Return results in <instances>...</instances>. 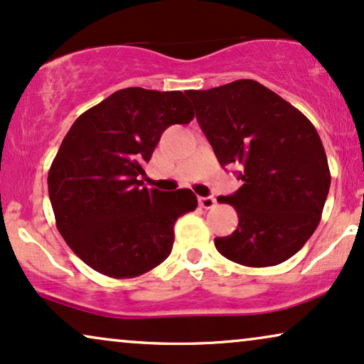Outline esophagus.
<instances>
[{
	"instance_id": "1",
	"label": "esophagus",
	"mask_w": 364,
	"mask_h": 364,
	"mask_svg": "<svg viewBox=\"0 0 364 364\" xmlns=\"http://www.w3.org/2000/svg\"><path fill=\"white\" fill-rule=\"evenodd\" d=\"M199 205L204 209H213L216 205V199L213 196L209 197H199Z\"/></svg>"
}]
</instances>
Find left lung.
<instances>
[{
  "label": "left lung",
  "instance_id": "1",
  "mask_svg": "<svg viewBox=\"0 0 364 364\" xmlns=\"http://www.w3.org/2000/svg\"><path fill=\"white\" fill-rule=\"evenodd\" d=\"M189 97L219 164L236 165L243 181L232 196L218 197L240 221L231 236L214 240L218 251L255 268L294 257L319 226L331 186L314 124L251 79L189 91Z\"/></svg>",
  "mask_w": 364,
  "mask_h": 364
}]
</instances>
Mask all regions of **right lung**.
<instances>
[{"label": "right lung", "mask_w": 364, "mask_h": 364, "mask_svg": "<svg viewBox=\"0 0 364 364\" xmlns=\"http://www.w3.org/2000/svg\"><path fill=\"white\" fill-rule=\"evenodd\" d=\"M192 118L181 91L127 87L74 121L48 170V197L58 232L92 270L134 278L168 258L173 224L197 197L146 189L138 177L161 133Z\"/></svg>", "instance_id": "1"}]
</instances>
